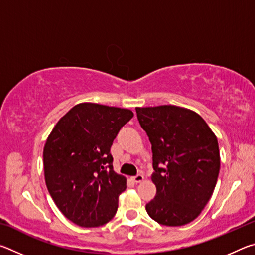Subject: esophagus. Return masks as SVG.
Wrapping results in <instances>:
<instances>
[{"mask_svg": "<svg viewBox=\"0 0 255 255\" xmlns=\"http://www.w3.org/2000/svg\"><path fill=\"white\" fill-rule=\"evenodd\" d=\"M132 180H133V182L140 183L141 181L144 180V175H143V174H137V175H135V176H132Z\"/></svg>", "mask_w": 255, "mask_h": 255, "instance_id": "esophagus-1", "label": "esophagus"}]
</instances>
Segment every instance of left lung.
Segmentation results:
<instances>
[{
	"label": "left lung",
	"instance_id": "obj_1",
	"mask_svg": "<svg viewBox=\"0 0 255 255\" xmlns=\"http://www.w3.org/2000/svg\"><path fill=\"white\" fill-rule=\"evenodd\" d=\"M152 144L156 196L146 211L164 226H182L200 215L217 182V138L199 115L175 106L136 108Z\"/></svg>",
	"mask_w": 255,
	"mask_h": 255
}]
</instances>
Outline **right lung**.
Returning <instances> with one entry per match:
<instances>
[{"mask_svg":"<svg viewBox=\"0 0 255 255\" xmlns=\"http://www.w3.org/2000/svg\"><path fill=\"white\" fill-rule=\"evenodd\" d=\"M132 111L80 103L60 118L44 148L46 185L67 219L82 227L107 224L117 213L126 179L114 171L111 145Z\"/></svg>","mask_w":255,"mask_h":255,"instance_id":"right-lung-1","label":"right lung"}]
</instances>
